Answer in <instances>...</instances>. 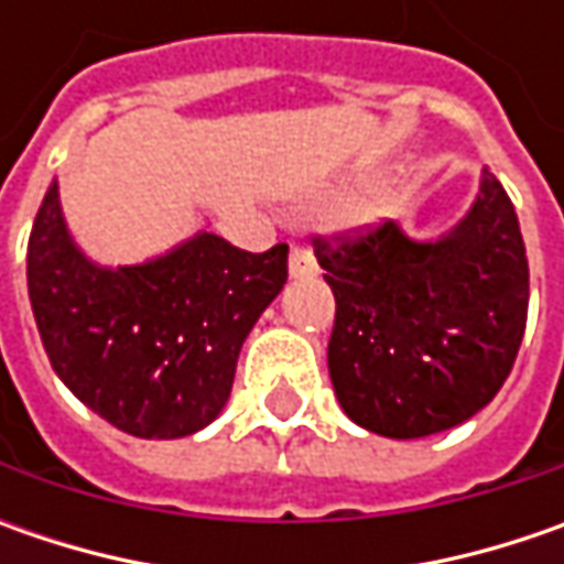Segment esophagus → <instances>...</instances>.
I'll return each instance as SVG.
<instances>
[{
  "label": "esophagus",
  "instance_id": "esophagus-1",
  "mask_svg": "<svg viewBox=\"0 0 564 564\" xmlns=\"http://www.w3.org/2000/svg\"><path fill=\"white\" fill-rule=\"evenodd\" d=\"M289 270H292L294 279H307V275H316V260L314 253L301 245H294L292 257H289Z\"/></svg>",
  "mask_w": 564,
  "mask_h": 564
}]
</instances>
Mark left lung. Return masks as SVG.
<instances>
[{
  "instance_id": "1",
  "label": "left lung",
  "mask_w": 564,
  "mask_h": 564,
  "mask_svg": "<svg viewBox=\"0 0 564 564\" xmlns=\"http://www.w3.org/2000/svg\"><path fill=\"white\" fill-rule=\"evenodd\" d=\"M336 294L329 377L364 430L417 440L474 417L518 358L531 272L506 187L484 169L480 194L440 241L395 223L314 235Z\"/></svg>"
}]
</instances>
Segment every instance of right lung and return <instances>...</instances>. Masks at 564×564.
Segmentation results:
<instances>
[{
	"label": "right lung",
	"mask_w": 564,
	"mask_h": 564,
	"mask_svg": "<svg viewBox=\"0 0 564 564\" xmlns=\"http://www.w3.org/2000/svg\"><path fill=\"white\" fill-rule=\"evenodd\" d=\"M289 279V245L263 253L200 231L141 267L102 270L75 248L58 185L28 241V294L58 379L102 421L178 440L226 408L245 338Z\"/></svg>",
	"instance_id": "1"
}]
</instances>
